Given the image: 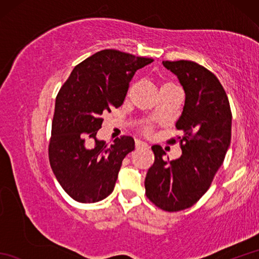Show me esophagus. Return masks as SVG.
<instances>
[{
    "label": "esophagus",
    "instance_id": "34e87169",
    "mask_svg": "<svg viewBox=\"0 0 259 259\" xmlns=\"http://www.w3.org/2000/svg\"><path fill=\"white\" fill-rule=\"evenodd\" d=\"M136 147H137V148H140V147H149V146H148L145 141L136 140Z\"/></svg>",
    "mask_w": 259,
    "mask_h": 259
}]
</instances>
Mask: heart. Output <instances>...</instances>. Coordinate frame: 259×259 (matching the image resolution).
<instances>
[{"instance_id":"obj_1","label":"heart","mask_w":259,"mask_h":259,"mask_svg":"<svg viewBox=\"0 0 259 259\" xmlns=\"http://www.w3.org/2000/svg\"><path fill=\"white\" fill-rule=\"evenodd\" d=\"M150 129H149V126H147V131H149Z\"/></svg>"}]
</instances>
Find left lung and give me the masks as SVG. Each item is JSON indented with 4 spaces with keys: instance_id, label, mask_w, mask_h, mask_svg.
I'll list each match as a JSON object with an SVG mask.
<instances>
[{
    "instance_id": "left-lung-1",
    "label": "left lung",
    "mask_w": 259,
    "mask_h": 259,
    "mask_svg": "<svg viewBox=\"0 0 259 259\" xmlns=\"http://www.w3.org/2000/svg\"><path fill=\"white\" fill-rule=\"evenodd\" d=\"M183 85V113L176 122L183 155L164 160L162 148L151 147L155 162L146 176V195L164 211L191 207L205 195L224 162L232 139V111L226 92L210 71L194 61H162ZM175 144L176 139L169 140Z\"/></svg>"
}]
</instances>
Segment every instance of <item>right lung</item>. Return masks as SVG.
Segmentation results:
<instances>
[{
	"mask_svg": "<svg viewBox=\"0 0 259 259\" xmlns=\"http://www.w3.org/2000/svg\"><path fill=\"white\" fill-rule=\"evenodd\" d=\"M153 61L102 50L79 63L60 89L52 121L49 160L59 184L74 200L100 201L113 191L122 160L135 149L133 137L108 147L97 139L104 112L123 103L137 70ZM90 140L95 147L89 148Z\"/></svg>",
	"mask_w": 259,
	"mask_h": 259,
	"instance_id": "add662e5",
	"label": "right lung"
}]
</instances>
